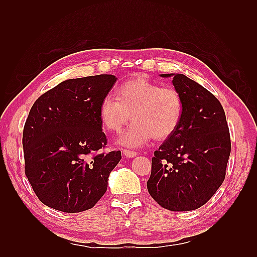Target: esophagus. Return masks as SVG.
<instances>
[{"label": "esophagus", "mask_w": 257, "mask_h": 257, "mask_svg": "<svg viewBox=\"0 0 257 257\" xmlns=\"http://www.w3.org/2000/svg\"><path fill=\"white\" fill-rule=\"evenodd\" d=\"M122 154L124 155V157H127V158H134V157H136V156L138 155L136 151L127 150V149H122Z\"/></svg>", "instance_id": "esophagus-1"}]
</instances>
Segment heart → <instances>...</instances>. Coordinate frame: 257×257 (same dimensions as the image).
<instances>
[{"instance_id": "1", "label": "heart", "mask_w": 257, "mask_h": 257, "mask_svg": "<svg viewBox=\"0 0 257 257\" xmlns=\"http://www.w3.org/2000/svg\"><path fill=\"white\" fill-rule=\"evenodd\" d=\"M117 96L102 98L99 117L103 127L113 133L120 132L133 117L135 121L118 138L122 146L138 148L152 137L168 139L182 121L183 98L173 87H161L146 77H137L120 85Z\"/></svg>"}]
</instances>
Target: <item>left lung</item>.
<instances>
[{
	"mask_svg": "<svg viewBox=\"0 0 257 257\" xmlns=\"http://www.w3.org/2000/svg\"><path fill=\"white\" fill-rule=\"evenodd\" d=\"M160 76H173L184 110L177 132L155 151L147 188L167 210H196L224 181L231 154L225 112L214 95L185 75Z\"/></svg>",
	"mask_w": 257,
	"mask_h": 257,
	"instance_id": "1",
	"label": "left lung"
}]
</instances>
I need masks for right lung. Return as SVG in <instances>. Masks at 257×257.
I'll use <instances>...</instances> for the list:
<instances>
[{"label": "right lung", "mask_w": 257, "mask_h": 257, "mask_svg": "<svg viewBox=\"0 0 257 257\" xmlns=\"http://www.w3.org/2000/svg\"><path fill=\"white\" fill-rule=\"evenodd\" d=\"M117 78L67 79L32 106L23 130L25 174L42 203L77 213L95 206L121 152L96 154L107 145L99 106Z\"/></svg>", "instance_id": "obj_1"}]
</instances>
